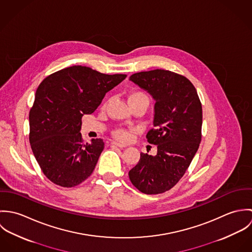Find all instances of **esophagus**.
I'll use <instances>...</instances> for the list:
<instances>
[{
  "label": "esophagus",
  "mask_w": 252,
  "mask_h": 252,
  "mask_svg": "<svg viewBox=\"0 0 252 252\" xmlns=\"http://www.w3.org/2000/svg\"><path fill=\"white\" fill-rule=\"evenodd\" d=\"M111 144H113V145H115V146H118V147H120V148H124V147H126V145H125V144H119V143H116V142H112Z\"/></svg>",
  "instance_id": "1"
}]
</instances>
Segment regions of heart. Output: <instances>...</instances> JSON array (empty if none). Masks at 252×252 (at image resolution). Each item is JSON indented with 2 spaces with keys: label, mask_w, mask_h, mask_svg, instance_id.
Here are the masks:
<instances>
[{
  "label": "heart",
  "mask_w": 252,
  "mask_h": 252,
  "mask_svg": "<svg viewBox=\"0 0 252 252\" xmlns=\"http://www.w3.org/2000/svg\"><path fill=\"white\" fill-rule=\"evenodd\" d=\"M128 102H129L130 105H132V104H134V103L140 102V103L144 104V105L146 106V108H147L148 105H149L150 100H149L148 95L145 94L144 92H142V91H134V92H132V93L129 94V96H128ZM113 136H114L115 139H117V140L120 141V142H127V141L130 139V137H131L130 133H129L127 130L122 129V128L116 129V130L113 132Z\"/></svg>",
  "instance_id": "b5f03b06"
}]
</instances>
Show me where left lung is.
Masks as SVG:
<instances>
[{
	"label": "left lung",
	"instance_id": "obj_1",
	"mask_svg": "<svg viewBox=\"0 0 252 252\" xmlns=\"http://www.w3.org/2000/svg\"><path fill=\"white\" fill-rule=\"evenodd\" d=\"M155 101L153 126L146 134L157 154L141 153L129 172L144 194L170 190L183 177L201 143L202 105L194 85L183 75L166 70L137 72L129 77Z\"/></svg>",
	"mask_w": 252,
	"mask_h": 252
}]
</instances>
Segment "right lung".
I'll return each mask as SVG.
<instances>
[{
  "mask_svg": "<svg viewBox=\"0 0 252 252\" xmlns=\"http://www.w3.org/2000/svg\"><path fill=\"white\" fill-rule=\"evenodd\" d=\"M126 76L72 66L50 74L38 85L29 113V140L50 181L73 187L93 173L105 144L101 139L82 143L81 117L93 113Z\"/></svg>",
  "mask_w": 252,
  "mask_h": 252,
  "instance_id": "add662e5",
  "label": "right lung"
}]
</instances>
